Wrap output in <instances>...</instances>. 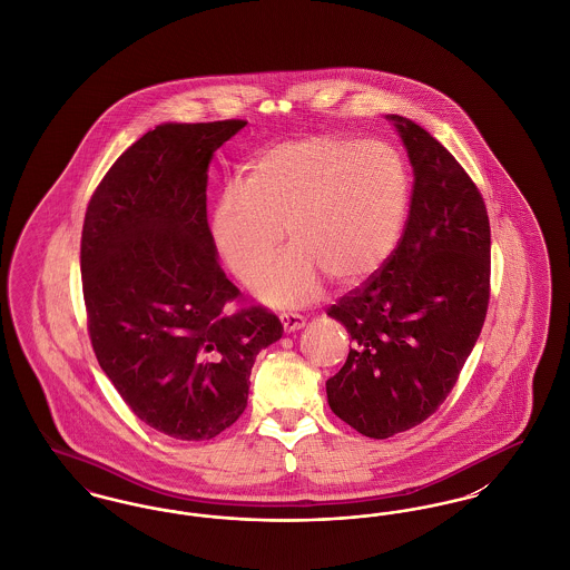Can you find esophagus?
Listing matches in <instances>:
<instances>
[{
  "instance_id": "34e87169",
  "label": "esophagus",
  "mask_w": 570,
  "mask_h": 570,
  "mask_svg": "<svg viewBox=\"0 0 570 570\" xmlns=\"http://www.w3.org/2000/svg\"><path fill=\"white\" fill-rule=\"evenodd\" d=\"M279 321H282V326H284L286 333H293V331H298V328L305 326V318L301 314H295V312L279 314Z\"/></svg>"
}]
</instances>
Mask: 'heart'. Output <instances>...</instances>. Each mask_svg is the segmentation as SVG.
I'll return each mask as SVG.
<instances>
[{"label": "heart", "mask_w": 570, "mask_h": 570, "mask_svg": "<svg viewBox=\"0 0 570 570\" xmlns=\"http://www.w3.org/2000/svg\"><path fill=\"white\" fill-rule=\"evenodd\" d=\"M407 196L406 166L391 147L307 136L252 160L217 203L214 239L228 269L249 279L286 227L294 247L252 286L269 303L298 305L321 293L323 275L353 284L376 272L400 239Z\"/></svg>", "instance_id": "b5f03b06"}]
</instances>
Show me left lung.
Instances as JSON below:
<instances>
[{
    "label": "left lung",
    "mask_w": 570,
    "mask_h": 570,
    "mask_svg": "<svg viewBox=\"0 0 570 570\" xmlns=\"http://www.w3.org/2000/svg\"><path fill=\"white\" fill-rule=\"evenodd\" d=\"M414 170L410 214L391 256L326 314L353 348L326 380L328 406L367 438L402 434L449 397L485 323L488 209L453 154L393 115Z\"/></svg>",
    "instance_id": "1"
}]
</instances>
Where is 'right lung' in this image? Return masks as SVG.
<instances>
[{
	"label": "right lung",
	"mask_w": 570,
	"mask_h": 570,
	"mask_svg": "<svg viewBox=\"0 0 570 570\" xmlns=\"http://www.w3.org/2000/svg\"><path fill=\"white\" fill-rule=\"evenodd\" d=\"M245 124H164L140 136L82 222L96 358L126 406L177 440L216 438L244 414L254 358L284 331L228 282L207 224L212 156Z\"/></svg>",
	"instance_id": "right-lung-1"
}]
</instances>
